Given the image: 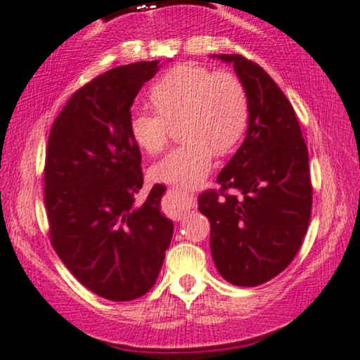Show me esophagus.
I'll use <instances>...</instances> for the list:
<instances>
[{"mask_svg": "<svg viewBox=\"0 0 360 360\" xmlns=\"http://www.w3.org/2000/svg\"><path fill=\"white\" fill-rule=\"evenodd\" d=\"M172 194H174V199H176V206H174V211H177L179 214H183L186 211H191V209H194L195 206V198L193 193H189V191H184L181 188H172ZM178 209L176 210L175 207Z\"/></svg>", "mask_w": 360, "mask_h": 360, "instance_id": "obj_1", "label": "esophagus"}]
</instances>
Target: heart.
<instances>
[{
  "label": "heart",
  "instance_id": "heart-1",
  "mask_svg": "<svg viewBox=\"0 0 360 360\" xmlns=\"http://www.w3.org/2000/svg\"><path fill=\"white\" fill-rule=\"evenodd\" d=\"M151 108L129 115L131 138L141 151L158 154L166 148L172 124H181L188 143L172 149L151 167V177L181 188H195L214 165V151H231L244 134L249 99L239 78L206 66L181 65L149 89Z\"/></svg>",
  "mask_w": 360,
  "mask_h": 360
}]
</instances>
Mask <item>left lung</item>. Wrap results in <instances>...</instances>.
Returning a JSON list of instances; mask_svg holds the SVG:
<instances>
[{"instance_id":"8db88e82","label":"left lung","mask_w":360,"mask_h":360,"mask_svg":"<svg viewBox=\"0 0 360 360\" xmlns=\"http://www.w3.org/2000/svg\"><path fill=\"white\" fill-rule=\"evenodd\" d=\"M231 63L249 99L243 146L199 195L211 222V252L227 282L254 288L276 277L301 249L312 211L307 144L292 104L274 79L240 54Z\"/></svg>"}]
</instances>
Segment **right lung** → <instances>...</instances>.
I'll return each mask as SVG.
<instances>
[{"label":"right lung","instance_id":"right-lung-1","mask_svg":"<svg viewBox=\"0 0 360 360\" xmlns=\"http://www.w3.org/2000/svg\"><path fill=\"white\" fill-rule=\"evenodd\" d=\"M158 63L117 66L91 79L49 131V239L71 274L109 301H133L153 288L174 229L161 212L165 186H153L144 202H136L144 177L129 115Z\"/></svg>","mask_w":360,"mask_h":360}]
</instances>
